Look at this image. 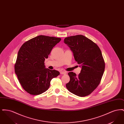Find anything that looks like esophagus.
<instances>
[{
  "instance_id": "obj_1",
  "label": "esophagus",
  "mask_w": 124,
  "mask_h": 124,
  "mask_svg": "<svg viewBox=\"0 0 124 124\" xmlns=\"http://www.w3.org/2000/svg\"><path fill=\"white\" fill-rule=\"evenodd\" d=\"M60 73L61 74H65L67 72L66 71H61L60 72Z\"/></svg>"
}]
</instances>
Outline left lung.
Listing matches in <instances>:
<instances>
[{
	"mask_svg": "<svg viewBox=\"0 0 124 124\" xmlns=\"http://www.w3.org/2000/svg\"><path fill=\"white\" fill-rule=\"evenodd\" d=\"M64 43L70 48L75 61L81 67L78 75L73 72L68 73L70 80L66 87L74 94L86 96L98 87L105 70V63L100 48L82 35L65 38Z\"/></svg>",
	"mask_w": 124,
	"mask_h": 124,
	"instance_id": "left-lung-1",
	"label": "left lung"
}]
</instances>
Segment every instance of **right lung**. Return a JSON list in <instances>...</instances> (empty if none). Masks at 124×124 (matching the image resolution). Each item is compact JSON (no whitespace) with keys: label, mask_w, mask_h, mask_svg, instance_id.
Masks as SVG:
<instances>
[{"label":"right lung","mask_w":124,"mask_h":124,"mask_svg":"<svg viewBox=\"0 0 124 124\" xmlns=\"http://www.w3.org/2000/svg\"><path fill=\"white\" fill-rule=\"evenodd\" d=\"M61 39L39 35L24 43L19 49L14 69L19 82L30 94L37 95L45 92L53 78L59 71L46 68L45 59Z\"/></svg>","instance_id":"1"}]
</instances>
